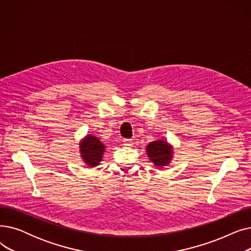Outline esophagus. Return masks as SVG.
I'll use <instances>...</instances> for the list:
<instances>
[{
  "label": "esophagus",
  "mask_w": 251,
  "mask_h": 251,
  "mask_svg": "<svg viewBox=\"0 0 251 251\" xmlns=\"http://www.w3.org/2000/svg\"><path fill=\"white\" fill-rule=\"evenodd\" d=\"M123 144L125 147H131L132 146V139H130V138H125L124 140H123Z\"/></svg>",
  "instance_id": "34e87169"
}]
</instances>
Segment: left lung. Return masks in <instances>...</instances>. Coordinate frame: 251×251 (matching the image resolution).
Segmentation results:
<instances>
[{"mask_svg": "<svg viewBox=\"0 0 251 251\" xmlns=\"http://www.w3.org/2000/svg\"><path fill=\"white\" fill-rule=\"evenodd\" d=\"M173 148L168 141L159 139L150 142L147 146V153L151 163L157 168L168 166L173 159Z\"/></svg>", "mask_w": 251, "mask_h": 251, "instance_id": "left-lung-1", "label": "left lung"}]
</instances>
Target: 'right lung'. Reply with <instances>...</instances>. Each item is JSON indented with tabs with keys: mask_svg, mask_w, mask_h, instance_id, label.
<instances>
[{
	"mask_svg": "<svg viewBox=\"0 0 251 251\" xmlns=\"http://www.w3.org/2000/svg\"><path fill=\"white\" fill-rule=\"evenodd\" d=\"M104 144L97 137L86 135L79 142V151L83 162L89 167H96L100 165L104 152Z\"/></svg>",
	"mask_w": 251,
	"mask_h": 251,
	"instance_id": "right-lung-1",
	"label": "right lung"
}]
</instances>
